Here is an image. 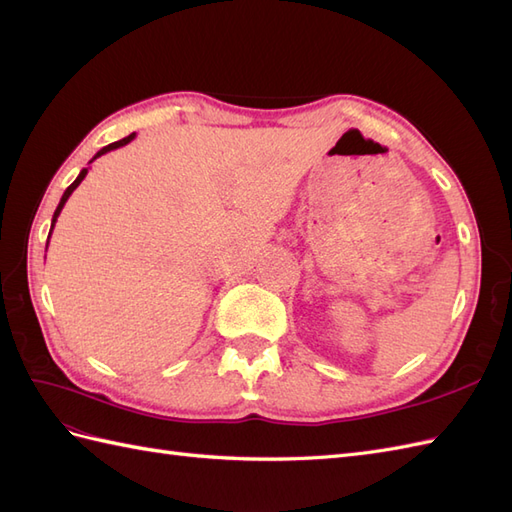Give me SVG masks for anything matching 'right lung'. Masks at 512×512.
<instances>
[{
	"label": "right lung",
	"instance_id": "obj_1",
	"mask_svg": "<svg viewBox=\"0 0 512 512\" xmlns=\"http://www.w3.org/2000/svg\"><path fill=\"white\" fill-rule=\"evenodd\" d=\"M134 136L136 134H130V136H126V138H121V141H117V143H111V145H106V147H102L94 158H91V162H94L96 158H100V156H104V153H108V151H113V149H119V147H123V145H128L130 141H134ZM89 162V164H91ZM85 175H87V168H83L81 173H79V177H76L74 181H72V185H68V190L64 192V196H61V200H59V205H57V209H55V213H53V222H51V232H53V226H55V222H57V218H59V213H61V209H64V205L68 203V198H70V194L79 188L81 185V181L85 179ZM46 247H49V241H46Z\"/></svg>",
	"mask_w": 512,
	"mask_h": 512
}]
</instances>
